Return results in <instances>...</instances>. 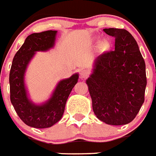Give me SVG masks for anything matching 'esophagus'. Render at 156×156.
I'll return each instance as SVG.
<instances>
[{
    "label": "esophagus",
    "mask_w": 156,
    "mask_h": 156,
    "mask_svg": "<svg viewBox=\"0 0 156 156\" xmlns=\"http://www.w3.org/2000/svg\"><path fill=\"white\" fill-rule=\"evenodd\" d=\"M90 74V71L87 70V69H83L80 72V78L82 79H84V78H87Z\"/></svg>",
    "instance_id": "esophagus-1"
}]
</instances>
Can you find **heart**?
Here are the masks:
<instances>
[{
	"label": "heart",
	"mask_w": 156,
	"mask_h": 156,
	"mask_svg": "<svg viewBox=\"0 0 156 156\" xmlns=\"http://www.w3.org/2000/svg\"><path fill=\"white\" fill-rule=\"evenodd\" d=\"M109 45H109L108 41H103L102 43H101V47H102V49H108Z\"/></svg>",
	"instance_id": "heart-1"
}]
</instances>
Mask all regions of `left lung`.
I'll use <instances>...</instances> for the list:
<instances>
[{"mask_svg":"<svg viewBox=\"0 0 156 156\" xmlns=\"http://www.w3.org/2000/svg\"><path fill=\"white\" fill-rule=\"evenodd\" d=\"M103 31L115 38V50L96 58L87 84L98 119L109 125H125L135 119L144 102L146 65L127 30L109 28Z\"/></svg>","mask_w":156,"mask_h":156,"instance_id":"1","label":"left lung"}]
</instances>
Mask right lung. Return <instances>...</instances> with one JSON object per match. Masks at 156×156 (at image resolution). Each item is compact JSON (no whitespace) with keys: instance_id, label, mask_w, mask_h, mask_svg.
I'll return each instance as SVG.
<instances>
[{"instance_id":"1","label":"right lung","mask_w":156,"mask_h":156,"mask_svg":"<svg viewBox=\"0 0 156 156\" xmlns=\"http://www.w3.org/2000/svg\"><path fill=\"white\" fill-rule=\"evenodd\" d=\"M56 34L55 30H48L29 35L15 54L10 69L11 102L20 119L35 128L50 127L62 119L67 98L78 82V74L60 81L49 99L41 105L34 103L28 97L25 85L27 66L37 51H47L54 47Z\"/></svg>"}]
</instances>
